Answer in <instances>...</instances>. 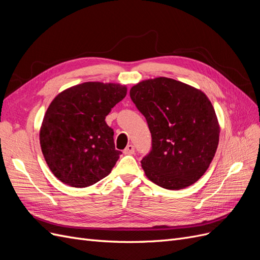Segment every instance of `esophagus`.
<instances>
[{
    "mask_svg": "<svg viewBox=\"0 0 260 260\" xmlns=\"http://www.w3.org/2000/svg\"><path fill=\"white\" fill-rule=\"evenodd\" d=\"M123 154H125V155L135 154V146H133L132 144H129L127 147L123 149Z\"/></svg>",
    "mask_w": 260,
    "mask_h": 260,
    "instance_id": "1",
    "label": "esophagus"
}]
</instances>
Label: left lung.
<instances>
[{
	"label": "left lung",
	"instance_id": "1",
	"mask_svg": "<svg viewBox=\"0 0 260 260\" xmlns=\"http://www.w3.org/2000/svg\"><path fill=\"white\" fill-rule=\"evenodd\" d=\"M130 98L152 135V149L141 160L146 177L168 190L195 183L216 154L220 127L206 94L170 78L141 81Z\"/></svg>",
	"mask_w": 260,
	"mask_h": 260
}]
</instances>
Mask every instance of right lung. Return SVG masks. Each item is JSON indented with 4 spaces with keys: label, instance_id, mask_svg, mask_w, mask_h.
<instances>
[{
    "label": "right lung",
    "instance_id": "obj_1",
    "mask_svg": "<svg viewBox=\"0 0 260 260\" xmlns=\"http://www.w3.org/2000/svg\"><path fill=\"white\" fill-rule=\"evenodd\" d=\"M127 95L118 83L84 82L60 92L50 104L40 129L49 168L62 183L86 187L111 174L121 154L105 118Z\"/></svg>",
    "mask_w": 260,
    "mask_h": 260
}]
</instances>
